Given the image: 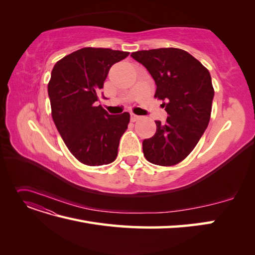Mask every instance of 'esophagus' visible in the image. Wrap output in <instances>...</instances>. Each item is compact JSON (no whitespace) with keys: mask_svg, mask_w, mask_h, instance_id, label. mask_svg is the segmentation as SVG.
I'll return each instance as SVG.
<instances>
[{"mask_svg":"<svg viewBox=\"0 0 255 255\" xmlns=\"http://www.w3.org/2000/svg\"><path fill=\"white\" fill-rule=\"evenodd\" d=\"M139 118H140L139 116H137V115H135V114H130V121L135 122V121H137Z\"/></svg>","mask_w":255,"mask_h":255,"instance_id":"esophagus-1","label":"esophagus"}]
</instances>
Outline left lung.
Returning <instances> with one entry per match:
<instances>
[{"mask_svg": "<svg viewBox=\"0 0 255 255\" xmlns=\"http://www.w3.org/2000/svg\"><path fill=\"white\" fill-rule=\"evenodd\" d=\"M143 65L156 84L154 98L169 115L155 121L156 132L142 141L145 159L170 167L181 163L195 149L211 119L214 87L210 71L186 51L160 48L130 54Z\"/></svg>", "mask_w": 255, "mask_h": 255, "instance_id": "left-lung-1", "label": "left lung"}]
</instances>
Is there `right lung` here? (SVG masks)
<instances>
[{
    "label": "right lung",
    "mask_w": 255,
    "mask_h": 255,
    "mask_svg": "<svg viewBox=\"0 0 255 255\" xmlns=\"http://www.w3.org/2000/svg\"><path fill=\"white\" fill-rule=\"evenodd\" d=\"M128 54L84 48L63 57L53 68L48 84L52 118L69 151L84 165H107L117 157L129 114L110 115L96 102L111 67Z\"/></svg>",
    "instance_id": "obj_1"
}]
</instances>
